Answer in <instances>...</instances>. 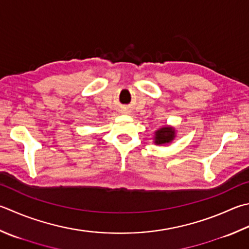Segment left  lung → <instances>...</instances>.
<instances>
[{
    "instance_id": "1",
    "label": "left lung",
    "mask_w": 249,
    "mask_h": 249,
    "mask_svg": "<svg viewBox=\"0 0 249 249\" xmlns=\"http://www.w3.org/2000/svg\"><path fill=\"white\" fill-rule=\"evenodd\" d=\"M175 138V129L170 126H165V128L159 129L156 131V138H155V143L156 144H165L169 143Z\"/></svg>"
}]
</instances>
